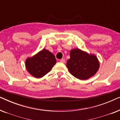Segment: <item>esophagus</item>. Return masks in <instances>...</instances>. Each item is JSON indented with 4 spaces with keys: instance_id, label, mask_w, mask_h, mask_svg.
Returning a JSON list of instances; mask_svg holds the SVG:
<instances>
[{
    "instance_id": "obj_1",
    "label": "esophagus",
    "mask_w": 120,
    "mask_h": 120,
    "mask_svg": "<svg viewBox=\"0 0 120 120\" xmlns=\"http://www.w3.org/2000/svg\"><path fill=\"white\" fill-rule=\"evenodd\" d=\"M60 62H62V63H64L65 62V60H64V59H61V60H60Z\"/></svg>"
}]
</instances>
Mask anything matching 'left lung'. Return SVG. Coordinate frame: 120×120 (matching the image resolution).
<instances>
[{"label":"left lung","mask_w":120,"mask_h":120,"mask_svg":"<svg viewBox=\"0 0 120 120\" xmlns=\"http://www.w3.org/2000/svg\"><path fill=\"white\" fill-rule=\"evenodd\" d=\"M66 66L70 73L76 78L87 80L97 73L100 63L94 54L76 48L70 51V58L67 60Z\"/></svg>","instance_id":"8db88e82"}]
</instances>
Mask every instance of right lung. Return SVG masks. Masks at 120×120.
I'll use <instances>...</instances> for the list:
<instances>
[{
  "label": "right lung",
  "mask_w": 120,
  "mask_h": 120,
  "mask_svg": "<svg viewBox=\"0 0 120 120\" xmlns=\"http://www.w3.org/2000/svg\"><path fill=\"white\" fill-rule=\"evenodd\" d=\"M56 60L48 50L43 49L31 57L26 59L25 65L27 71L35 78H41L53 68Z\"/></svg>",
  "instance_id": "right-lung-1"
}]
</instances>
